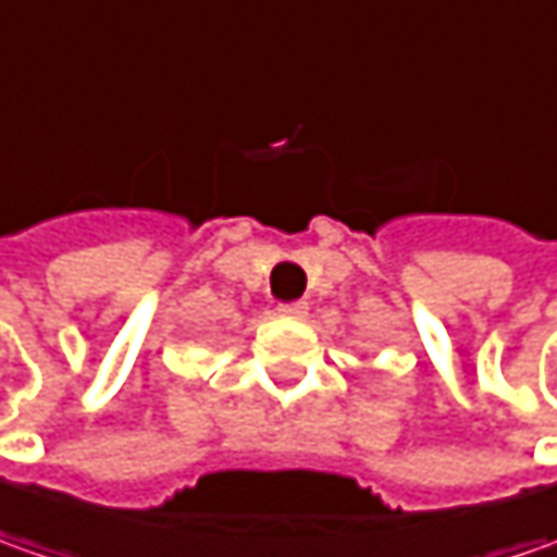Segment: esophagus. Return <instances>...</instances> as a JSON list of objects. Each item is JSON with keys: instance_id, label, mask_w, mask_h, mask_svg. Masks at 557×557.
I'll use <instances>...</instances> for the list:
<instances>
[{"instance_id": "obj_1", "label": "esophagus", "mask_w": 557, "mask_h": 557, "mask_svg": "<svg viewBox=\"0 0 557 557\" xmlns=\"http://www.w3.org/2000/svg\"><path fill=\"white\" fill-rule=\"evenodd\" d=\"M307 310H310V307H307L304 300H294V304H282V307H278V312L288 315V319H307Z\"/></svg>"}]
</instances>
